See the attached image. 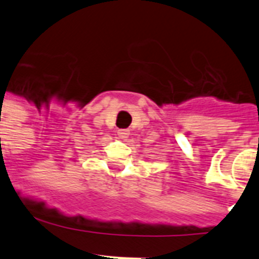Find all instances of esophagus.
Instances as JSON below:
<instances>
[{
	"mask_svg": "<svg viewBox=\"0 0 259 259\" xmlns=\"http://www.w3.org/2000/svg\"><path fill=\"white\" fill-rule=\"evenodd\" d=\"M118 136L120 139H127L130 136V130H118Z\"/></svg>",
	"mask_w": 259,
	"mask_h": 259,
	"instance_id": "esophagus-1",
	"label": "esophagus"
}]
</instances>
